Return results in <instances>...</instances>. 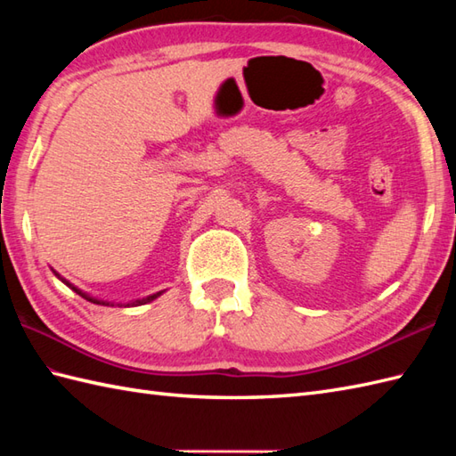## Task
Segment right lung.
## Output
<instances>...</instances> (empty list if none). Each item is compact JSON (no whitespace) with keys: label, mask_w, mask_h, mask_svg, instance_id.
Segmentation results:
<instances>
[{"label":"right lung","mask_w":456,"mask_h":456,"mask_svg":"<svg viewBox=\"0 0 456 456\" xmlns=\"http://www.w3.org/2000/svg\"><path fill=\"white\" fill-rule=\"evenodd\" d=\"M56 274V273H54ZM58 278H61V274H56ZM62 280V282L68 286V288H72L74 289V292L76 294H80L82 297H86V299H88V302H94V304H100V305H110V302H102V299H95V297H92V296H88V294H84L82 292V289H78V288H76V286H72L70 282H68V280H64V278H61ZM162 292H157V294H152V296H147V297H142V299H134V302L131 304V305H142V304H149V302H152V299H157L159 296H160ZM113 305V304H111ZM129 305V304H127Z\"/></svg>","instance_id":"right-lung-1"}]
</instances>
